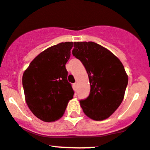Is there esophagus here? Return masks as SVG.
<instances>
[{
  "label": "esophagus",
  "mask_w": 150,
  "mask_h": 150,
  "mask_svg": "<svg viewBox=\"0 0 150 150\" xmlns=\"http://www.w3.org/2000/svg\"><path fill=\"white\" fill-rule=\"evenodd\" d=\"M74 86H75V88H77V87H78V83H74Z\"/></svg>",
  "instance_id": "34e87169"
}]
</instances>
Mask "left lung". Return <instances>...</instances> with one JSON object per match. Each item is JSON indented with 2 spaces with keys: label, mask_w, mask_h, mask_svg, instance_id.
<instances>
[{
  "label": "left lung",
  "mask_w": 150,
  "mask_h": 150,
  "mask_svg": "<svg viewBox=\"0 0 150 150\" xmlns=\"http://www.w3.org/2000/svg\"><path fill=\"white\" fill-rule=\"evenodd\" d=\"M72 54L87 71L90 95L80 101L85 114L103 121L121 105L128 84V75L119 58L101 45L93 42H74Z\"/></svg>",
  "instance_id": "obj_1"
}]
</instances>
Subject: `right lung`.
I'll use <instances>...</instances> for the list:
<instances>
[{
  "label": "right lung",
  "mask_w": 150,
  "mask_h": 150,
  "mask_svg": "<svg viewBox=\"0 0 150 150\" xmlns=\"http://www.w3.org/2000/svg\"><path fill=\"white\" fill-rule=\"evenodd\" d=\"M73 42H62L38 54L22 77L25 100L40 120L52 122L60 119L74 91L67 81L65 64Z\"/></svg>",
  "instance_id": "add662e5"
}]
</instances>
